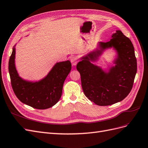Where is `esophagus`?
Instances as JSON below:
<instances>
[{"instance_id":"1","label":"esophagus","mask_w":148,"mask_h":148,"mask_svg":"<svg viewBox=\"0 0 148 148\" xmlns=\"http://www.w3.org/2000/svg\"><path fill=\"white\" fill-rule=\"evenodd\" d=\"M71 63H72V64L73 66H75L78 63V60L77 58H76V57H73V58L71 60Z\"/></svg>"}]
</instances>
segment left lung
I'll use <instances>...</instances> for the list:
<instances>
[{
    "mask_svg": "<svg viewBox=\"0 0 148 148\" xmlns=\"http://www.w3.org/2000/svg\"><path fill=\"white\" fill-rule=\"evenodd\" d=\"M113 47L117 58L108 72L92 62L96 61L102 51ZM76 68L80 74L84 93L98 106H108L121 101L132 88L137 71L134 47L131 40L120 31H116L107 42H99L97 49L80 58Z\"/></svg>",
    "mask_w": 148,
    "mask_h": 148,
    "instance_id": "8db88e82",
    "label": "left lung"
}]
</instances>
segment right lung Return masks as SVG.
Masks as SVG:
<instances>
[{
    "instance_id": "add662e5",
    "label": "right lung",
    "mask_w": 148,
    "mask_h": 148,
    "mask_svg": "<svg viewBox=\"0 0 148 148\" xmlns=\"http://www.w3.org/2000/svg\"><path fill=\"white\" fill-rule=\"evenodd\" d=\"M15 45L8 62L12 87L20 101L38 109H48L58 102L62 95L63 84L70 73L71 63L68 60L56 63L46 77L38 82L23 79L16 71Z\"/></svg>"
}]
</instances>
